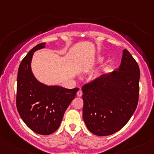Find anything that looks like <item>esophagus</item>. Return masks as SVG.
<instances>
[{
  "instance_id": "esophagus-1",
  "label": "esophagus",
  "mask_w": 154,
  "mask_h": 154,
  "mask_svg": "<svg viewBox=\"0 0 154 154\" xmlns=\"http://www.w3.org/2000/svg\"><path fill=\"white\" fill-rule=\"evenodd\" d=\"M77 95L78 96H82V91L80 90L79 91H77Z\"/></svg>"
}]
</instances>
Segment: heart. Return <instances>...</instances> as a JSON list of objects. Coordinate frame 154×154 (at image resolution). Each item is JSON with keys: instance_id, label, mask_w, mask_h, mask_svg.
<instances>
[{"instance_id": "heart-1", "label": "heart", "mask_w": 154, "mask_h": 154, "mask_svg": "<svg viewBox=\"0 0 154 154\" xmlns=\"http://www.w3.org/2000/svg\"><path fill=\"white\" fill-rule=\"evenodd\" d=\"M102 57H100V58H99V61H102Z\"/></svg>"}]
</instances>
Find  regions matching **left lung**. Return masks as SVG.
Listing matches in <instances>:
<instances>
[{
    "label": "left lung",
    "mask_w": 154,
    "mask_h": 154,
    "mask_svg": "<svg viewBox=\"0 0 154 154\" xmlns=\"http://www.w3.org/2000/svg\"><path fill=\"white\" fill-rule=\"evenodd\" d=\"M139 66L127 50L119 69L82 86V117L93 134L107 136L127 124L139 99Z\"/></svg>",
    "instance_id": "8db88e82"
}]
</instances>
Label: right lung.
<instances>
[{"label": "right lung", "instance_id": "1", "mask_svg": "<svg viewBox=\"0 0 154 154\" xmlns=\"http://www.w3.org/2000/svg\"><path fill=\"white\" fill-rule=\"evenodd\" d=\"M45 43L30 50L20 63L17 74L16 104L20 117L32 131L48 135L58 129L64 112L79 91L60 86H47L35 78L30 63L33 52Z\"/></svg>", "mask_w": 154, "mask_h": 154}]
</instances>
